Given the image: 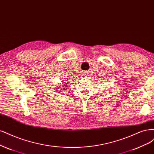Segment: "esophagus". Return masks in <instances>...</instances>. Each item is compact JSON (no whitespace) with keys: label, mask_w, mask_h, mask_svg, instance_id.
<instances>
[{"label":"esophagus","mask_w":154,"mask_h":154,"mask_svg":"<svg viewBox=\"0 0 154 154\" xmlns=\"http://www.w3.org/2000/svg\"><path fill=\"white\" fill-rule=\"evenodd\" d=\"M87 75V72H84V75Z\"/></svg>","instance_id":"obj_1"}]
</instances>
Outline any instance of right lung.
Listing matches in <instances>:
<instances>
[{
    "mask_svg": "<svg viewBox=\"0 0 154 154\" xmlns=\"http://www.w3.org/2000/svg\"><path fill=\"white\" fill-rule=\"evenodd\" d=\"M63 82H64V83H63V85H64V84L67 85V83H66V82H67V83H68V81H67V80H66V81H63ZM62 87H67V85H62Z\"/></svg>",
    "mask_w": 154,
    "mask_h": 154,
    "instance_id": "1",
    "label": "right lung"
}]
</instances>
